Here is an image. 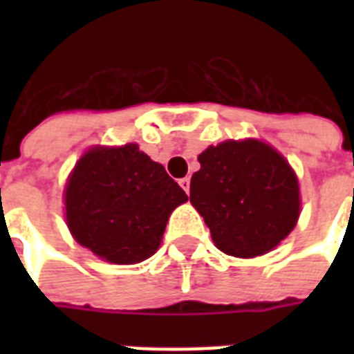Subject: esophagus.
I'll list each match as a JSON object with an SVG mask.
<instances>
[{"mask_svg":"<svg viewBox=\"0 0 354 354\" xmlns=\"http://www.w3.org/2000/svg\"><path fill=\"white\" fill-rule=\"evenodd\" d=\"M180 185H182V189L183 191H185V193H189V185H191V178L189 176H185V178H182V180H180Z\"/></svg>","mask_w":354,"mask_h":354,"instance_id":"esophagus-1","label":"esophagus"}]
</instances>
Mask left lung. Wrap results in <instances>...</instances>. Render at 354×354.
<instances>
[{"label": "left lung", "mask_w": 354, "mask_h": 354, "mask_svg": "<svg viewBox=\"0 0 354 354\" xmlns=\"http://www.w3.org/2000/svg\"><path fill=\"white\" fill-rule=\"evenodd\" d=\"M198 161L189 198L221 252L257 257L296 227L301 207L297 176L274 147L230 139L205 149Z\"/></svg>", "instance_id": "left-lung-1"}]
</instances>
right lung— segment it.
Instances as JSON below:
<instances>
[{"label": "right lung", "mask_w": 354, "mask_h": 354, "mask_svg": "<svg viewBox=\"0 0 354 354\" xmlns=\"http://www.w3.org/2000/svg\"><path fill=\"white\" fill-rule=\"evenodd\" d=\"M66 221L80 246L108 263H141L158 252L167 221L187 194L136 143L93 147L64 191Z\"/></svg>", "instance_id": "1"}]
</instances>
